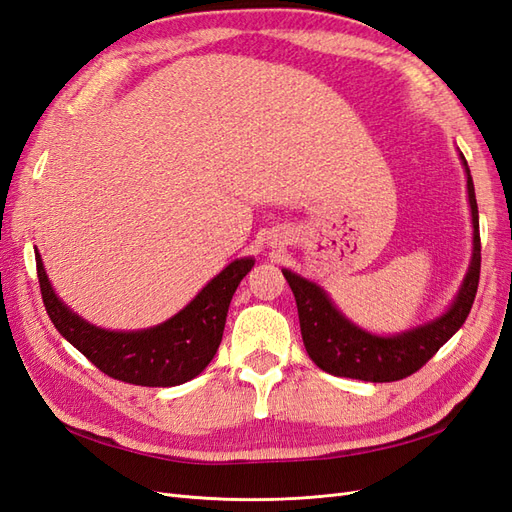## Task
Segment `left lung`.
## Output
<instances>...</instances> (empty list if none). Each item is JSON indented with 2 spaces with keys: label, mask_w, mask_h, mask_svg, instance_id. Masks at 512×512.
<instances>
[{
  "label": "left lung",
  "mask_w": 512,
  "mask_h": 512,
  "mask_svg": "<svg viewBox=\"0 0 512 512\" xmlns=\"http://www.w3.org/2000/svg\"><path fill=\"white\" fill-rule=\"evenodd\" d=\"M459 160L463 173H466L472 218V256L455 299L448 303L440 316L399 333L384 335L367 331L352 322L318 282L307 280L297 271L282 269L294 299H297L305 350L309 359L322 371L365 382H393L408 378L416 369H421L466 322L478 288L480 232L474 181L461 151Z\"/></svg>",
  "instance_id": "1"
}]
</instances>
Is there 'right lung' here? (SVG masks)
Listing matches in <instances>:
<instances>
[{"label": "right lung", "instance_id": "obj_1", "mask_svg": "<svg viewBox=\"0 0 512 512\" xmlns=\"http://www.w3.org/2000/svg\"><path fill=\"white\" fill-rule=\"evenodd\" d=\"M34 252L42 301L55 329L106 376L138 386H177L211 363L222 342L232 294L256 262L254 256L232 260L188 305L156 327L115 331L72 312L57 297L38 247Z\"/></svg>", "mask_w": 512, "mask_h": 512}]
</instances>
